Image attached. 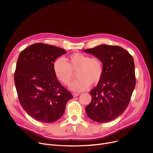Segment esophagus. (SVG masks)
<instances>
[{"instance_id": "34e87169", "label": "esophagus", "mask_w": 153, "mask_h": 153, "mask_svg": "<svg viewBox=\"0 0 153 153\" xmlns=\"http://www.w3.org/2000/svg\"><path fill=\"white\" fill-rule=\"evenodd\" d=\"M80 94V93H73V96H74V97H76V96H79V95Z\"/></svg>"}]
</instances>
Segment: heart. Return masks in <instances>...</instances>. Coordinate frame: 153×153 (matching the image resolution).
<instances>
[{
	"label": "heart",
	"instance_id": "obj_1",
	"mask_svg": "<svg viewBox=\"0 0 153 153\" xmlns=\"http://www.w3.org/2000/svg\"><path fill=\"white\" fill-rule=\"evenodd\" d=\"M66 60L62 58L56 59L54 62V71L57 79L65 85H70L74 78V73L77 72L78 79L70 86L73 91H85L91 84L96 85L101 80L104 66L100 57L75 52Z\"/></svg>",
	"mask_w": 153,
	"mask_h": 153
}]
</instances>
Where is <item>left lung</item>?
Returning <instances> with one entry per match:
<instances>
[{
  "mask_svg": "<svg viewBox=\"0 0 153 153\" xmlns=\"http://www.w3.org/2000/svg\"><path fill=\"white\" fill-rule=\"evenodd\" d=\"M83 51L100 57L104 66L101 80L90 91L92 101L85 108L86 113L98 123L111 122L130 102L136 83L134 59L118 45L102 44Z\"/></svg>",
  "mask_w": 153,
  "mask_h": 153,
  "instance_id": "8db88e82",
  "label": "left lung"
}]
</instances>
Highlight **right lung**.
Instances as JSON below:
<instances>
[{"label":"right lung","mask_w":153,"mask_h":153,"mask_svg":"<svg viewBox=\"0 0 153 153\" xmlns=\"http://www.w3.org/2000/svg\"><path fill=\"white\" fill-rule=\"evenodd\" d=\"M66 53L55 45L36 43L21 52L14 72L19 101L31 117L43 123L59 120L73 98L57 80L54 62Z\"/></svg>","instance_id":"1"}]
</instances>
